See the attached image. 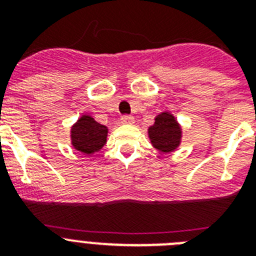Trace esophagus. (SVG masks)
I'll list each match as a JSON object with an SVG mask.
<instances>
[{
    "mask_svg": "<svg viewBox=\"0 0 256 256\" xmlns=\"http://www.w3.org/2000/svg\"><path fill=\"white\" fill-rule=\"evenodd\" d=\"M120 122L123 124H133L134 123V118L130 116V115H123L120 118Z\"/></svg>",
    "mask_w": 256,
    "mask_h": 256,
    "instance_id": "34e87169",
    "label": "esophagus"
}]
</instances>
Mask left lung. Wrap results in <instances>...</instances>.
I'll return each instance as SVG.
<instances>
[{"instance_id": "1", "label": "left lung", "mask_w": 256, "mask_h": 256, "mask_svg": "<svg viewBox=\"0 0 256 256\" xmlns=\"http://www.w3.org/2000/svg\"><path fill=\"white\" fill-rule=\"evenodd\" d=\"M148 132L151 144L160 152H172L180 146L182 140V128L174 115L168 112L158 115Z\"/></svg>"}]
</instances>
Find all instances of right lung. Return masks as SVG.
Here are the masks:
<instances>
[{
    "label": "right lung",
    "mask_w": 256,
    "mask_h": 256,
    "mask_svg": "<svg viewBox=\"0 0 256 256\" xmlns=\"http://www.w3.org/2000/svg\"><path fill=\"white\" fill-rule=\"evenodd\" d=\"M108 132V126L97 123L91 115H82L70 130L72 144L82 154L92 155L104 148Z\"/></svg>",
    "instance_id": "add662e5"
}]
</instances>
